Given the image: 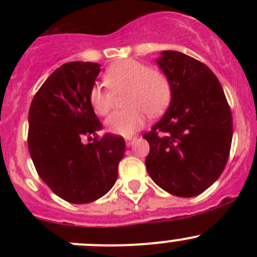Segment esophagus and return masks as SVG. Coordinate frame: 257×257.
I'll return each instance as SVG.
<instances>
[{"instance_id": "obj_1", "label": "esophagus", "mask_w": 257, "mask_h": 257, "mask_svg": "<svg viewBox=\"0 0 257 257\" xmlns=\"http://www.w3.org/2000/svg\"><path fill=\"white\" fill-rule=\"evenodd\" d=\"M136 141H137V137H126V138H125L126 147H131V145L133 144Z\"/></svg>"}]
</instances>
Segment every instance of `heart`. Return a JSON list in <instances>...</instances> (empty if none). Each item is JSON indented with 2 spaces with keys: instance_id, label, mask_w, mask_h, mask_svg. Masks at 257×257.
I'll list each match as a JSON object with an SVG mask.
<instances>
[{
  "instance_id": "1",
  "label": "heart",
  "mask_w": 257,
  "mask_h": 257,
  "mask_svg": "<svg viewBox=\"0 0 257 257\" xmlns=\"http://www.w3.org/2000/svg\"><path fill=\"white\" fill-rule=\"evenodd\" d=\"M104 82L113 93L125 90L126 109L114 112L105 121L107 129L115 136L131 137L145 124L147 113L150 116L162 114L172 98V85L163 72L149 69L147 64L134 59L116 62L107 69ZM112 92L102 85L89 90V103L93 110L105 115L112 107Z\"/></svg>"
}]
</instances>
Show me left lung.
Instances as JSON below:
<instances>
[{
	"label": "left lung",
	"mask_w": 257,
	"mask_h": 257,
	"mask_svg": "<svg viewBox=\"0 0 257 257\" xmlns=\"http://www.w3.org/2000/svg\"><path fill=\"white\" fill-rule=\"evenodd\" d=\"M155 61L169 79L172 99L162 119L144 134L150 145L145 165L163 190L191 198L212 185L226 165L231 110L208 66L177 51L160 52Z\"/></svg>",
	"instance_id": "obj_1"
}]
</instances>
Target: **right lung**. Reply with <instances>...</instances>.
<instances>
[{"instance_id":"right-lung-1","label":"right lung","mask_w":257,"mask_h":257,"mask_svg":"<svg viewBox=\"0 0 257 257\" xmlns=\"http://www.w3.org/2000/svg\"><path fill=\"white\" fill-rule=\"evenodd\" d=\"M100 64L69 62L46 79L28 113V149L40 178L56 195L73 204L102 198L115 184L124 155L121 137L104 134L89 103Z\"/></svg>"}]
</instances>
